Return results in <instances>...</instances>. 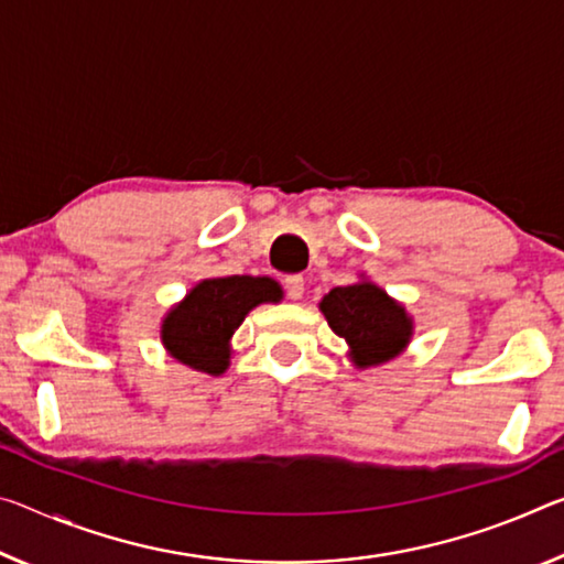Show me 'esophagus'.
<instances>
[{"instance_id": "obj_1", "label": "esophagus", "mask_w": 564, "mask_h": 564, "mask_svg": "<svg viewBox=\"0 0 564 564\" xmlns=\"http://www.w3.org/2000/svg\"><path fill=\"white\" fill-rule=\"evenodd\" d=\"M303 291H306V283H303L301 275H289V279H285V293H289V299H303Z\"/></svg>"}]
</instances>
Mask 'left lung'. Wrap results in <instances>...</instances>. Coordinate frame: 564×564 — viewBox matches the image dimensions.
Instances as JSON below:
<instances>
[{
	"mask_svg": "<svg viewBox=\"0 0 564 564\" xmlns=\"http://www.w3.org/2000/svg\"><path fill=\"white\" fill-rule=\"evenodd\" d=\"M318 308L330 330L346 341V359L356 369L394 361L406 351L414 336V318L404 303L391 299L364 273L356 283L330 289L318 301Z\"/></svg>",
	"mask_w": 564,
	"mask_h": 564,
	"instance_id": "1",
	"label": "left lung"
}]
</instances>
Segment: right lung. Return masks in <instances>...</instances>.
<instances>
[{
    "label": "right lung",
    "mask_w": 564,
    "mask_h": 564,
    "mask_svg": "<svg viewBox=\"0 0 564 564\" xmlns=\"http://www.w3.org/2000/svg\"><path fill=\"white\" fill-rule=\"evenodd\" d=\"M283 301L279 281L268 275H216L203 279L167 308L160 321V341L165 351L195 371H228L234 334L261 303Z\"/></svg>",
    "instance_id": "obj_1"
}]
</instances>
